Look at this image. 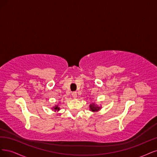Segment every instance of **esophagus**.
Wrapping results in <instances>:
<instances>
[{
	"label": "esophagus",
	"instance_id": "obj_1",
	"mask_svg": "<svg viewBox=\"0 0 157 157\" xmlns=\"http://www.w3.org/2000/svg\"><path fill=\"white\" fill-rule=\"evenodd\" d=\"M72 97L74 98H77V92H73L72 93Z\"/></svg>",
	"mask_w": 157,
	"mask_h": 157
}]
</instances>
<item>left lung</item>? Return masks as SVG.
Listing matches in <instances>:
<instances>
[{
  "label": "left lung",
  "instance_id": "left-lung-1",
  "mask_svg": "<svg viewBox=\"0 0 157 157\" xmlns=\"http://www.w3.org/2000/svg\"><path fill=\"white\" fill-rule=\"evenodd\" d=\"M89 108H90V111H92V112H98V111L100 110V108H101V107H99V106H98L97 105H95L94 104H90V106H89Z\"/></svg>",
  "mask_w": 157,
  "mask_h": 157
}]
</instances>
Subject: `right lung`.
I'll return each instance as SVG.
<instances>
[{
	"label": "right lung",
	"instance_id": "right-lung-1",
	"mask_svg": "<svg viewBox=\"0 0 157 157\" xmlns=\"http://www.w3.org/2000/svg\"><path fill=\"white\" fill-rule=\"evenodd\" d=\"M52 109H53V110H54L55 112V111H59V110L60 109V108L59 107L58 105H55V106H54V107L52 108Z\"/></svg>",
	"mask_w": 157,
	"mask_h": 157
}]
</instances>
